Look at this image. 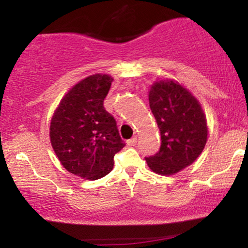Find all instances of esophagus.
<instances>
[{"label": "esophagus", "instance_id": "obj_1", "mask_svg": "<svg viewBox=\"0 0 248 248\" xmlns=\"http://www.w3.org/2000/svg\"><path fill=\"white\" fill-rule=\"evenodd\" d=\"M136 142H138V138H136V136H134V138L129 139V140L127 141V144H128V146L133 147V146H135V144H136Z\"/></svg>", "mask_w": 248, "mask_h": 248}]
</instances>
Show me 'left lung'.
<instances>
[{"mask_svg":"<svg viewBox=\"0 0 248 248\" xmlns=\"http://www.w3.org/2000/svg\"><path fill=\"white\" fill-rule=\"evenodd\" d=\"M149 106L160 129L161 147L146 161L154 172L172 175L190 166L203 152L206 119L195 96L171 80L154 84Z\"/></svg>","mask_w":248,"mask_h":248,"instance_id":"left-lung-1","label":"left lung"}]
</instances>
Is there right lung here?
<instances>
[{"instance_id": "1", "label": "right lung", "mask_w": 248, "mask_h": 248, "mask_svg": "<svg viewBox=\"0 0 248 248\" xmlns=\"http://www.w3.org/2000/svg\"><path fill=\"white\" fill-rule=\"evenodd\" d=\"M113 78L87 77L67 92L52 116L50 139L62 167L86 179L112 171L116 153L126 146L116 121L104 107Z\"/></svg>"}]
</instances>
